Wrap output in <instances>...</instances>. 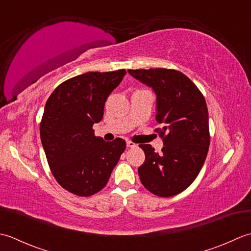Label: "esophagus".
I'll return each instance as SVG.
<instances>
[{"instance_id":"1","label":"esophagus","mask_w":251,"mask_h":251,"mask_svg":"<svg viewBox=\"0 0 251 251\" xmlns=\"http://www.w3.org/2000/svg\"><path fill=\"white\" fill-rule=\"evenodd\" d=\"M126 146L127 147H135L136 144H135L134 142H132V141H126Z\"/></svg>"}]
</instances>
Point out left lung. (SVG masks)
Returning <instances> with one entry per match:
<instances>
[{
    "mask_svg": "<svg viewBox=\"0 0 251 251\" xmlns=\"http://www.w3.org/2000/svg\"><path fill=\"white\" fill-rule=\"evenodd\" d=\"M157 95L155 130L162 139L160 154L141 144L145 161L139 176L146 190L171 197L191 185L201 172L210 144L206 100L193 81L181 71L167 68L127 70Z\"/></svg>",
    "mask_w": 251,
    "mask_h": 251,
    "instance_id": "8db88e82",
    "label": "left lung"
}]
</instances>
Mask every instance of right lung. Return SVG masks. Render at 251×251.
<instances>
[{
  "label": "right lung",
  "instance_id": "right-lung-1",
  "mask_svg": "<svg viewBox=\"0 0 251 251\" xmlns=\"http://www.w3.org/2000/svg\"><path fill=\"white\" fill-rule=\"evenodd\" d=\"M125 69L86 73L60 83L50 95L40 124L50 172L66 191L89 197L103 190L126 150V141L105 142L93 125L105 101L124 79Z\"/></svg>",
  "mask_w": 251,
  "mask_h": 251
}]
</instances>
